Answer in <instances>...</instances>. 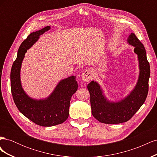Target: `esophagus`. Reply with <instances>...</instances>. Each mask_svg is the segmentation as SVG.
Returning a JSON list of instances; mask_svg holds the SVG:
<instances>
[{
  "label": "esophagus",
  "instance_id": "obj_1",
  "mask_svg": "<svg viewBox=\"0 0 157 157\" xmlns=\"http://www.w3.org/2000/svg\"><path fill=\"white\" fill-rule=\"evenodd\" d=\"M93 78V72L91 69H86L82 74V78L84 81L88 82Z\"/></svg>",
  "mask_w": 157,
  "mask_h": 157
}]
</instances>
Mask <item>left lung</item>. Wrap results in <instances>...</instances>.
I'll return each mask as SVG.
<instances>
[{
    "mask_svg": "<svg viewBox=\"0 0 157 157\" xmlns=\"http://www.w3.org/2000/svg\"><path fill=\"white\" fill-rule=\"evenodd\" d=\"M127 41L134 46V51L137 55L140 67L138 80L130 94L119 101L111 102L104 96L98 82L92 80L87 86L92 115L105 124H120L129 121L144 103L148 94L150 65L147 59L145 47L134 33H131Z\"/></svg>",
    "mask_w": 157,
    "mask_h": 157,
    "instance_id": "left-lung-1",
    "label": "left lung"
}]
</instances>
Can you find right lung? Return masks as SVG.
<instances>
[{"instance_id": "add662e5", "label": "right lung", "mask_w": 157, "mask_h": 157, "mask_svg": "<svg viewBox=\"0 0 157 157\" xmlns=\"http://www.w3.org/2000/svg\"><path fill=\"white\" fill-rule=\"evenodd\" d=\"M49 29L50 27L46 26L27 37L20 46L10 73L11 92L18 110L35 124L46 127L61 124L67 119L71 98L78 89L75 76L61 80L50 96L44 99H32L22 88L20 70L25 54L40 35Z\"/></svg>"}]
</instances>
